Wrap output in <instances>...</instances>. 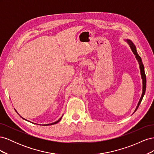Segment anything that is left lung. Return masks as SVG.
Here are the masks:
<instances>
[{
    "instance_id": "8db88e82",
    "label": "left lung",
    "mask_w": 154,
    "mask_h": 154,
    "mask_svg": "<svg viewBox=\"0 0 154 154\" xmlns=\"http://www.w3.org/2000/svg\"><path fill=\"white\" fill-rule=\"evenodd\" d=\"M125 41L127 42L130 48V49H131V50H132V51L133 52L134 54L136 56V58L137 60L138 63L139 65V69H140V72H141V78H142V82H143V92H142L141 97H140V100H139V101L138 102L136 108V109H135V110L134 112V113L135 112H136L137 110V109H138V107H139V105H140L141 102V101L143 100V97L144 94H145L146 87V78L145 72H144V66H143V62H142V60H141V57H139L137 52L136 46H135L134 43L130 39H128V38L127 39H125Z\"/></svg>"
}]
</instances>
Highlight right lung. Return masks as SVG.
<instances>
[{"instance_id": "right-lung-1", "label": "right lung", "mask_w": 154, "mask_h": 154, "mask_svg": "<svg viewBox=\"0 0 154 154\" xmlns=\"http://www.w3.org/2000/svg\"><path fill=\"white\" fill-rule=\"evenodd\" d=\"M15 111H16V112H17V111L16 110H15ZM17 114H18V115H19V114H18V112H17ZM19 116H20V115H19ZM62 117H61V118H60V119H59L58 120H57V122H54V123H49V124H45V125H44V126H48V125H54V124H57V123H58V122H60V120H61V119H62ZM20 117H21V118H22V119H25V120L27 121V122H29V121H28V120H27V119H24V118H22V116H20ZM31 123H32V122H31ZM34 124H36V123H34ZM36 125H39V124H36Z\"/></svg>"}]
</instances>
